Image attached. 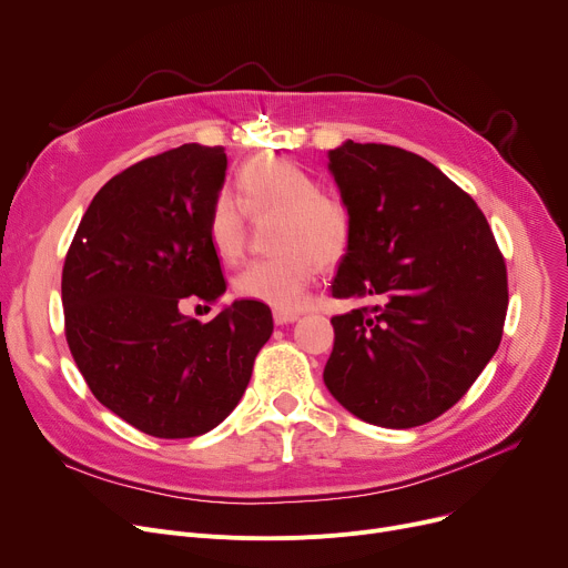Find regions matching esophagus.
I'll return each mask as SVG.
<instances>
[{"label": "esophagus", "instance_id": "34e87169", "mask_svg": "<svg viewBox=\"0 0 568 568\" xmlns=\"http://www.w3.org/2000/svg\"><path fill=\"white\" fill-rule=\"evenodd\" d=\"M294 320H300V313H294V311H274V322L276 324H290Z\"/></svg>", "mask_w": 568, "mask_h": 568}]
</instances>
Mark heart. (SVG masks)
<instances>
[{
    "label": "heart",
    "mask_w": 568,
    "mask_h": 568,
    "mask_svg": "<svg viewBox=\"0 0 568 568\" xmlns=\"http://www.w3.org/2000/svg\"><path fill=\"white\" fill-rule=\"evenodd\" d=\"M234 196L221 193L206 219V239L214 255L234 264L246 251V216H276L268 230V248L276 251L248 264L234 278L239 296L276 311H300L320 266L341 262L354 242L349 204L287 156H257L234 179Z\"/></svg>",
    "instance_id": "heart-1"
}]
</instances>
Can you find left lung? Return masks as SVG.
<instances>
[{"mask_svg": "<svg viewBox=\"0 0 568 568\" xmlns=\"http://www.w3.org/2000/svg\"><path fill=\"white\" fill-rule=\"evenodd\" d=\"M329 170L354 214L332 294L362 306L332 317L324 384L373 426H424L499 347L504 255L476 202L419 154L347 140L329 152Z\"/></svg>", "mask_w": 568, "mask_h": 568, "instance_id": "8db88e82", "label": "left lung"}]
</instances>
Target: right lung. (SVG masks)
<instances>
[{
    "mask_svg": "<svg viewBox=\"0 0 568 568\" xmlns=\"http://www.w3.org/2000/svg\"><path fill=\"white\" fill-rule=\"evenodd\" d=\"M223 146L182 144L114 174L94 195L62 272L64 334L99 403L163 439L209 433L242 400L272 311L234 302L202 324L179 311L216 304L221 262L206 239L223 189Z\"/></svg>",
    "mask_w": 568,
    "mask_h": 568,
    "instance_id": "obj_1",
    "label": "right lung"
}]
</instances>
